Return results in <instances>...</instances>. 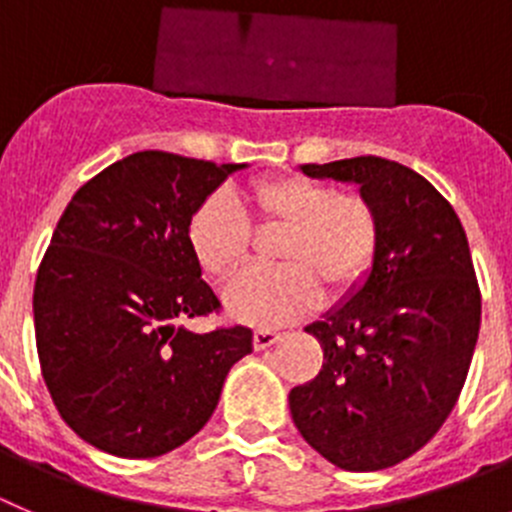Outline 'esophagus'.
<instances>
[{
  "label": "esophagus",
  "mask_w": 512,
  "mask_h": 512,
  "mask_svg": "<svg viewBox=\"0 0 512 512\" xmlns=\"http://www.w3.org/2000/svg\"><path fill=\"white\" fill-rule=\"evenodd\" d=\"M280 339L278 331L273 329H257L255 336H252V344H255V349L260 352V349H267V347H273L275 342Z\"/></svg>",
  "instance_id": "1"
}]
</instances>
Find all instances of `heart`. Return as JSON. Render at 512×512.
<instances>
[{
    "mask_svg": "<svg viewBox=\"0 0 512 512\" xmlns=\"http://www.w3.org/2000/svg\"><path fill=\"white\" fill-rule=\"evenodd\" d=\"M250 214L227 193L206 196L188 219V247L209 278H234L250 257L252 224L260 232L283 229L273 245L278 267L250 270L227 290L237 321L280 326L326 298L352 293L372 270L380 247V216L359 193H339L324 181L285 173L260 178L247 191Z\"/></svg>",
    "mask_w": 512,
    "mask_h": 512,
    "instance_id": "heart-1",
    "label": "heart"
}]
</instances>
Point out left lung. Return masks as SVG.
Instances as JSON below:
<instances>
[{"instance_id": "left-lung-1", "label": "left lung", "mask_w": 512, "mask_h": 512, "mask_svg": "<svg viewBox=\"0 0 512 512\" xmlns=\"http://www.w3.org/2000/svg\"><path fill=\"white\" fill-rule=\"evenodd\" d=\"M301 170L357 183L380 216V247L365 283L306 326L324 365L290 390V416L331 464L377 472L449 418L480 334V285L457 211L416 170L375 155Z\"/></svg>"}]
</instances>
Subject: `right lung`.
<instances>
[{
    "label": "right lung",
    "mask_w": 512,
    "mask_h": 512,
    "mask_svg": "<svg viewBox=\"0 0 512 512\" xmlns=\"http://www.w3.org/2000/svg\"><path fill=\"white\" fill-rule=\"evenodd\" d=\"M245 163L163 150L127 155L73 193L35 278L40 370L86 444L153 459L196 436L252 331L196 334L219 311L188 247V219Z\"/></svg>",
    "instance_id": "add662e5"
}]
</instances>
